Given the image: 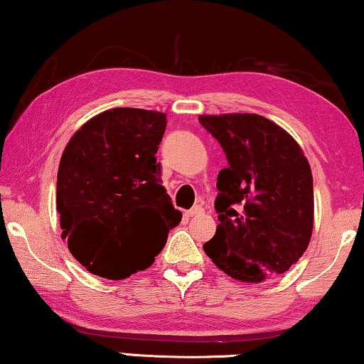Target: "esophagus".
<instances>
[{
	"instance_id": "esophagus-1",
	"label": "esophagus",
	"mask_w": 364,
	"mask_h": 364,
	"mask_svg": "<svg viewBox=\"0 0 364 364\" xmlns=\"http://www.w3.org/2000/svg\"><path fill=\"white\" fill-rule=\"evenodd\" d=\"M203 213V208L200 207V205H195L191 210L187 212V217H198V215Z\"/></svg>"
}]
</instances>
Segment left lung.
<instances>
[{"label":"left lung","mask_w":364,"mask_h":364,"mask_svg":"<svg viewBox=\"0 0 364 364\" xmlns=\"http://www.w3.org/2000/svg\"><path fill=\"white\" fill-rule=\"evenodd\" d=\"M228 167L218 173L220 225L203 245L218 269L243 282L289 271L307 250L314 228L312 171L287 131L255 113L202 114Z\"/></svg>","instance_id":"obj_1"}]
</instances>
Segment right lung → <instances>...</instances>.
Here are the masks:
<instances>
[{
  "mask_svg": "<svg viewBox=\"0 0 364 364\" xmlns=\"http://www.w3.org/2000/svg\"><path fill=\"white\" fill-rule=\"evenodd\" d=\"M166 124L164 113L113 108L65 146L57 172L62 238L95 276L119 281L147 269L181 223L156 159Z\"/></svg>",
  "mask_w": 364,
  "mask_h": 364,
  "instance_id": "obj_1",
  "label": "right lung"
}]
</instances>
